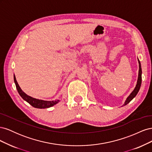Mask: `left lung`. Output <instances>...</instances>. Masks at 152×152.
<instances>
[{"label":"left lung","mask_w":152,"mask_h":152,"mask_svg":"<svg viewBox=\"0 0 152 152\" xmlns=\"http://www.w3.org/2000/svg\"><path fill=\"white\" fill-rule=\"evenodd\" d=\"M137 60H138V63H139V73H138V77H137V84L135 87L134 89L133 90V91L130 94V95L127 98L126 102H125V103H124L123 106H125V105L129 103L136 96V94H137V93H138L139 90L140 89L141 84V80H142V78H141L142 70H141V63H140V61L138 59H137Z\"/></svg>","instance_id":"obj_1"}]
</instances>
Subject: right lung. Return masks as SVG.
<instances>
[{"label": "right lung", "instance_id": "add662e5", "mask_svg": "<svg viewBox=\"0 0 152 152\" xmlns=\"http://www.w3.org/2000/svg\"><path fill=\"white\" fill-rule=\"evenodd\" d=\"M14 80H15V83L17 91L19 94L21 96V97L24 100H25L26 102H28L30 104H31L32 107L37 108H47L53 107V106L57 104L59 102V100L58 99L55 101H44L32 98L31 96L25 94L24 92L21 90L20 87L18 84L15 75H14Z\"/></svg>", "mask_w": 152, "mask_h": 152}]
</instances>
